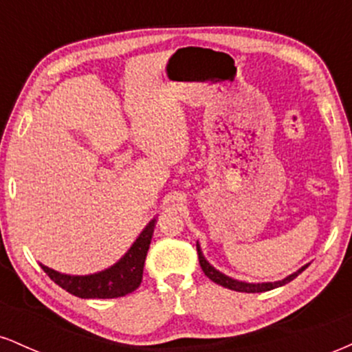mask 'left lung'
Wrapping results in <instances>:
<instances>
[{
  "label": "left lung",
  "mask_w": 352,
  "mask_h": 352,
  "mask_svg": "<svg viewBox=\"0 0 352 352\" xmlns=\"http://www.w3.org/2000/svg\"><path fill=\"white\" fill-rule=\"evenodd\" d=\"M197 252H199V261H200L201 270H204V273L207 274L210 280L215 281L217 285H221V286H225V288L233 289V292H240V293H263V292H270V289H274V288H278V286H283V285H286V283L293 281L294 278L298 276V274L302 273L306 268H308V265L302 266L301 270H298L296 273L289 274V276L285 278V280H283V281H274V283H245V281L233 280V278H230V276H227V274L220 273V272H218V270L213 268V266L210 265L207 260H205L204 254H201V250H200L199 245H197Z\"/></svg>",
  "instance_id": "left-lung-1"
}]
</instances>
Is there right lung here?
Instances as JSON below:
<instances>
[{
	"mask_svg": "<svg viewBox=\"0 0 352 352\" xmlns=\"http://www.w3.org/2000/svg\"><path fill=\"white\" fill-rule=\"evenodd\" d=\"M153 227H155V220H152L145 227L132 248L124 254V258H120L114 266L100 273L89 274V276H71V274L54 272L44 265H41V268L56 285L78 298L109 300V298L125 296V294L135 292L142 283L144 263L148 246H151Z\"/></svg>",
	"mask_w": 352,
	"mask_h": 352,
	"instance_id": "1",
	"label": "right lung"
}]
</instances>
